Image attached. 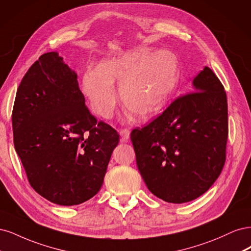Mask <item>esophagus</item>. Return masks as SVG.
Returning a JSON list of instances; mask_svg holds the SVG:
<instances>
[{"label": "esophagus", "instance_id": "esophagus-1", "mask_svg": "<svg viewBox=\"0 0 251 251\" xmlns=\"http://www.w3.org/2000/svg\"><path fill=\"white\" fill-rule=\"evenodd\" d=\"M121 136H122V142H127L129 136H130V130L128 128H121L119 130Z\"/></svg>", "mask_w": 251, "mask_h": 251}]
</instances>
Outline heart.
I'll use <instances>...</instances> for the list:
<instances>
[{
	"label": "heart",
	"instance_id": "obj_1",
	"mask_svg": "<svg viewBox=\"0 0 251 251\" xmlns=\"http://www.w3.org/2000/svg\"><path fill=\"white\" fill-rule=\"evenodd\" d=\"M179 78L177 56L168 50L153 52L140 48L102 61L82 75V92L97 116L108 119L119 97L114 82L120 83L123 103L140 118L156 112L174 91Z\"/></svg>",
	"mask_w": 251,
	"mask_h": 251
}]
</instances>
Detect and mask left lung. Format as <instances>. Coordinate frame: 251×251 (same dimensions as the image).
Returning <instances> with one entry per match:
<instances>
[{"label": "left lung", "mask_w": 251, "mask_h": 251, "mask_svg": "<svg viewBox=\"0 0 251 251\" xmlns=\"http://www.w3.org/2000/svg\"><path fill=\"white\" fill-rule=\"evenodd\" d=\"M154 120L130 133L136 165L148 190L170 203L204 194L221 174L228 137L227 99L207 67Z\"/></svg>", "instance_id": "obj_1"}]
</instances>
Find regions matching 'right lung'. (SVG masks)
Segmentation results:
<instances>
[{"mask_svg":"<svg viewBox=\"0 0 251 251\" xmlns=\"http://www.w3.org/2000/svg\"><path fill=\"white\" fill-rule=\"evenodd\" d=\"M13 143L31 187L59 205H77L102 187L120 135L85 105L75 72L56 52L22 79L12 109Z\"/></svg>","mask_w":251,"mask_h":251,"instance_id":"right-lung-1","label":"right lung"}]
</instances>
